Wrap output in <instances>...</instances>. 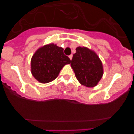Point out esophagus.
Listing matches in <instances>:
<instances>
[{
    "label": "esophagus",
    "mask_w": 134,
    "mask_h": 134,
    "mask_svg": "<svg viewBox=\"0 0 134 134\" xmlns=\"http://www.w3.org/2000/svg\"><path fill=\"white\" fill-rule=\"evenodd\" d=\"M69 58L71 60V59H72V55L71 54V55H70V56H69Z\"/></svg>",
    "instance_id": "1"
}]
</instances>
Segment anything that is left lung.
<instances>
[{"label": "left lung", "mask_w": 134, "mask_h": 134, "mask_svg": "<svg viewBox=\"0 0 134 134\" xmlns=\"http://www.w3.org/2000/svg\"><path fill=\"white\" fill-rule=\"evenodd\" d=\"M71 62V67L80 83L88 87L98 83L103 75L102 62L97 54L86 47L76 48Z\"/></svg>", "instance_id": "left-lung-1"}]
</instances>
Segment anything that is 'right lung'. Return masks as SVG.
<instances>
[{
    "mask_svg": "<svg viewBox=\"0 0 134 134\" xmlns=\"http://www.w3.org/2000/svg\"><path fill=\"white\" fill-rule=\"evenodd\" d=\"M71 63V59L63 53V48L50 44L39 48L31 59L32 75L41 83L56 79L62 67Z\"/></svg>",
    "mask_w": 134,
    "mask_h": 134,
    "instance_id": "1",
    "label": "right lung"
}]
</instances>
